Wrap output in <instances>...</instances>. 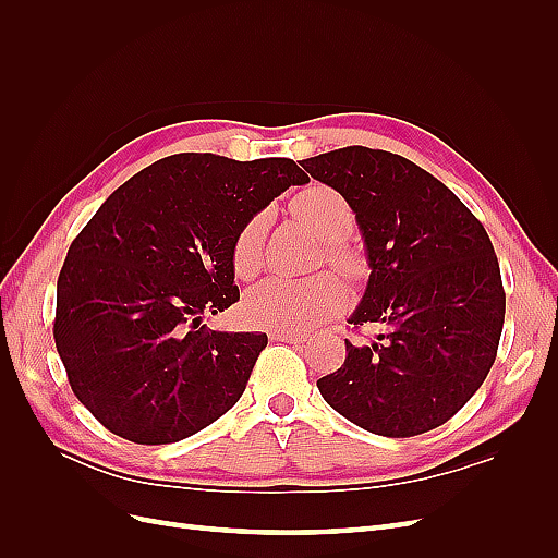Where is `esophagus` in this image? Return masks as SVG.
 <instances>
[{"mask_svg": "<svg viewBox=\"0 0 558 558\" xmlns=\"http://www.w3.org/2000/svg\"><path fill=\"white\" fill-rule=\"evenodd\" d=\"M269 340L302 344V342L307 340V335L305 332H295V330H272V332H269Z\"/></svg>", "mask_w": 558, "mask_h": 558, "instance_id": "34e87169", "label": "esophagus"}]
</instances>
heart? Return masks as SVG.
Masks as SVG:
<instances>
[{
	"mask_svg": "<svg viewBox=\"0 0 558 558\" xmlns=\"http://www.w3.org/2000/svg\"><path fill=\"white\" fill-rule=\"evenodd\" d=\"M293 214L320 242H328V258L342 269L351 267V258L335 246L353 228L349 202L328 185H312L293 199ZM265 234V214L253 216L240 230L232 244V269L240 279H248L260 267V248ZM344 302V286L335 275H314L307 279L269 277L244 300V312L251 324L267 330H307L328 318Z\"/></svg>",
	"mask_w": 558,
	"mask_h": 558,
	"instance_id": "obj_1",
	"label": "heart"
}]
</instances>
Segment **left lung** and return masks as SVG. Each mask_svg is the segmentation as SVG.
<instances>
[{
  "label": "left lung",
  "instance_id": "left-lung-1",
  "mask_svg": "<svg viewBox=\"0 0 558 558\" xmlns=\"http://www.w3.org/2000/svg\"><path fill=\"white\" fill-rule=\"evenodd\" d=\"M340 193L363 238L369 279L349 324L388 330L347 344L316 381L335 412L384 437L442 426L484 384L505 320L500 267L484 226L412 160L347 146L300 160Z\"/></svg>",
  "mask_w": 558,
  "mask_h": 558
}]
</instances>
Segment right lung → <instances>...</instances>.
<instances>
[{
  "label": "right lung",
  "instance_id": "obj_1",
  "mask_svg": "<svg viewBox=\"0 0 558 558\" xmlns=\"http://www.w3.org/2000/svg\"><path fill=\"white\" fill-rule=\"evenodd\" d=\"M307 174L289 158L177 154L116 189L66 251L53 337L72 391L113 435L170 445L244 393L265 332L202 326L240 300L232 244Z\"/></svg>",
  "mask_w": 558,
  "mask_h": 558
}]
</instances>
